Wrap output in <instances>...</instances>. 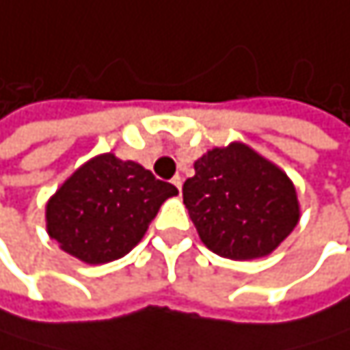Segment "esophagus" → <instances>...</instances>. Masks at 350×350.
<instances>
[{
  "instance_id": "34e87169",
  "label": "esophagus",
  "mask_w": 350,
  "mask_h": 350,
  "mask_svg": "<svg viewBox=\"0 0 350 350\" xmlns=\"http://www.w3.org/2000/svg\"><path fill=\"white\" fill-rule=\"evenodd\" d=\"M172 183H174V187H176L178 191H183V176H174Z\"/></svg>"
}]
</instances>
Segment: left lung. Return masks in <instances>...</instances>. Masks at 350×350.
<instances>
[{
	"label": "left lung",
	"instance_id": "1",
	"mask_svg": "<svg viewBox=\"0 0 350 350\" xmlns=\"http://www.w3.org/2000/svg\"><path fill=\"white\" fill-rule=\"evenodd\" d=\"M183 199L203 245L239 261L269 255L301 215L291 178L245 143L199 157Z\"/></svg>",
	"mask_w": 350,
	"mask_h": 350
}]
</instances>
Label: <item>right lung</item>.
Wrapping results in <instances>:
<instances>
[{"label":"right lung","mask_w":350,"mask_h":350,"mask_svg":"<svg viewBox=\"0 0 350 350\" xmlns=\"http://www.w3.org/2000/svg\"><path fill=\"white\" fill-rule=\"evenodd\" d=\"M178 189L137 161L103 153L83 163L47 201V232L59 249L97 265L126 255L161 203Z\"/></svg>","instance_id":"add662e5"}]
</instances>
